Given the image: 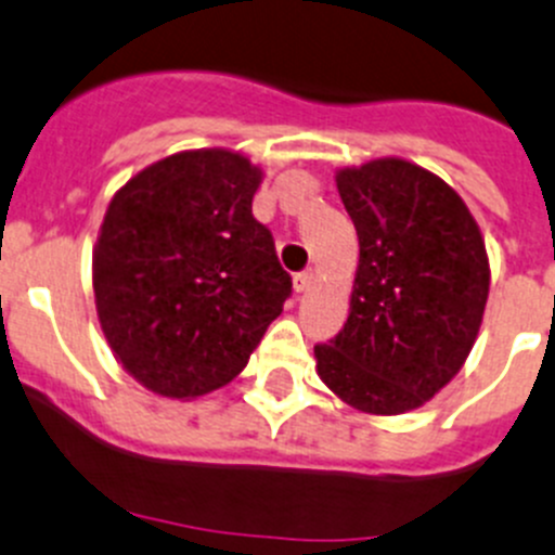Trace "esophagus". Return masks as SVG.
Returning <instances> with one entry per match:
<instances>
[{"instance_id": "34e87169", "label": "esophagus", "mask_w": 555, "mask_h": 555, "mask_svg": "<svg viewBox=\"0 0 555 555\" xmlns=\"http://www.w3.org/2000/svg\"><path fill=\"white\" fill-rule=\"evenodd\" d=\"M312 280H315V275H312V270L296 272V275H294V291H296V294H305V291L312 285Z\"/></svg>"}]
</instances>
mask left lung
I'll use <instances>...</instances> for the list:
<instances>
[{
  "instance_id": "obj_1",
  "label": "left lung",
  "mask_w": 555,
  "mask_h": 555,
  "mask_svg": "<svg viewBox=\"0 0 555 555\" xmlns=\"http://www.w3.org/2000/svg\"><path fill=\"white\" fill-rule=\"evenodd\" d=\"M359 234L350 315L315 345L321 380L375 415L435 397L475 345L488 299V256L462 196L424 167L377 158L339 169Z\"/></svg>"
}]
</instances>
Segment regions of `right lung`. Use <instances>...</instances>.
Here are the masks:
<instances>
[{"label": "right lung", "mask_w": 555, "mask_h": 555, "mask_svg": "<svg viewBox=\"0 0 555 555\" xmlns=\"http://www.w3.org/2000/svg\"><path fill=\"white\" fill-rule=\"evenodd\" d=\"M261 169L232 151H185L113 196L93 250L102 332L162 397L227 386L283 312L291 275L254 218Z\"/></svg>", "instance_id": "obj_1"}]
</instances>
